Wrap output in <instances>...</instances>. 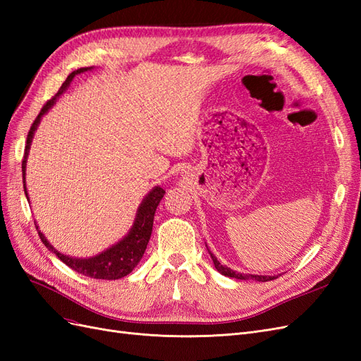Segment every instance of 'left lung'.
<instances>
[{"instance_id": "8db88e82", "label": "left lung", "mask_w": 361, "mask_h": 361, "mask_svg": "<svg viewBox=\"0 0 361 361\" xmlns=\"http://www.w3.org/2000/svg\"><path fill=\"white\" fill-rule=\"evenodd\" d=\"M207 251H209V248H207ZM211 259L214 262V265L216 268V271L220 272V274L226 276V277H232V279H238V280H256V281H269V280H274L277 279L279 276H259V274H244V272H238V271H233L232 268H228L226 265H221L220 262H218V259L211 253Z\"/></svg>"}]
</instances>
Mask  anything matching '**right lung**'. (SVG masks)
<instances>
[{
  "mask_svg": "<svg viewBox=\"0 0 361 361\" xmlns=\"http://www.w3.org/2000/svg\"><path fill=\"white\" fill-rule=\"evenodd\" d=\"M93 68H80L73 71L66 81H64L60 87V90L57 92V94L49 99L45 105H43L42 111L39 113V116L36 117L35 123L31 125L30 128V133L27 137V146H25V154H24V159H23V173H24V191L27 195V200H30L28 197V192H27V183H25V170H27V158L30 154V146H31V141L32 137H35L36 129L40 123L42 117L45 116L49 110L51 106H54V104L57 102L59 97L69 89V85L72 82V80L75 78V75H80L84 73L87 71H92ZM164 191L161 187H154L152 188L146 197L143 199V202L140 203L137 214H135V220L133 227L129 228V232L120 239L118 243H116L114 245H111L110 248L104 250L102 253L92 256V257H72L68 255H63L60 253L59 250L54 248L48 239L45 238L40 231H39V226L36 223V228L39 231V236L42 239V243L45 244L47 248H49L54 255H56L63 264H66L68 267H71L73 271L80 272L82 276H87L90 279H102V280H117V279H122L128 274L133 272V269L138 265V262L143 257L147 243L150 239L152 235V227H154V218H155V212H157V207L161 202V199L164 197Z\"/></svg>",
  "mask_w": 361,
  "mask_h": 361,
  "instance_id": "right-lung-1",
  "label": "right lung"
}]
</instances>
